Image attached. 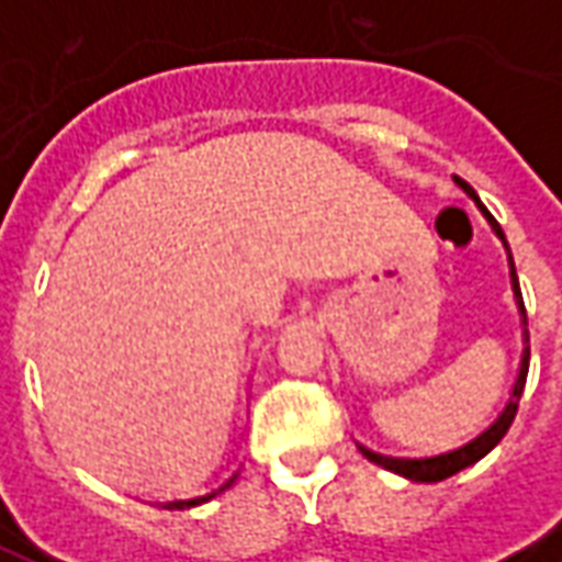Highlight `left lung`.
Returning <instances> with one entry per match:
<instances>
[{"mask_svg":"<svg viewBox=\"0 0 562 562\" xmlns=\"http://www.w3.org/2000/svg\"><path fill=\"white\" fill-rule=\"evenodd\" d=\"M454 183L467 192V195L482 207V201H479V195H475V189H472L470 183H463L460 177H454ZM482 213L487 216V222L494 225V232L499 234V240L506 244V234H503V228H499V222L487 213V210L482 207ZM506 252H508V268H512V289H515V297H518V306H520V316H524V322H527V310H524V297H520V285H518V273H515V261H512V249H508L506 244ZM524 358H520V373H518V382H515V391H512V397H508L506 409L499 413V418H496L484 434H479L475 439H470V442H463V446L458 448H446V451H434V454H389V451H376V448H367L358 442V451L364 454L367 460H373V463H379V467H385V470L397 472V475H406V479H413V482H442V479H448V475H454V472L467 470V467H472L475 460H482L491 448L506 436V430L512 427V422H515V415H518V403H520V394H524V385H527V370H530V334L524 337Z\"/></svg>","mask_w":562,"mask_h":562,"instance_id":"1","label":"left lung"}]
</instances>
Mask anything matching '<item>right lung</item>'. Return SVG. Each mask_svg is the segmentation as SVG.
I'll return each instance as SVG.
<instances>
[{"label":"right lung","mask_w":562,"mask_h":562,"mask_svg":"<svg viewBox=\"0 0 562 562\" xmlns=\"http://www.w3.org/2000/svg\"><path fill=\"white\" fill-rule=\"evenodd\" d=\"M234 482H237V472L225 475V479H220V482H213L207 491H198V494H189V496H159L156 503H159V506H165V508L198 506V503H207V499H213L216 494H222V491H225V487H232Z\"/></svg>","instance_id":"obj_1"}]
</instances>
